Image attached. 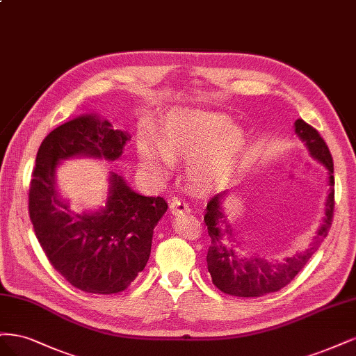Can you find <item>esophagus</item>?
<instances>
[{"instance_id":"1","label":"esophagus","mask_w":356,"mask_h":356,"mask_svg":"<svg viewBox=\"0 0 356 356\" xmlns=\"http://www.w3.org/2000/svg\"><path fill=\"white\" fill-rule=\"evenodd\" d=\"M170 211L173 214L179 213H188L189 211V205L186 201H183L180 198H171L170 201Z\"/></svg>"}]
</instances>
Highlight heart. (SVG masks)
<instances>
[{"mask_svg":"<svg viewBox=\"0 0 356 356\" xmlns=\"http://www.w3.org/2000/svg\"><path fill=\"white\" fill-rule=\"evenodd\" d=\"M245 136L222 113L177 109L168 115L163 131L154 140L143 136L137 145L140 164L163 177L171 161L188 158L186 175L201 188L220 186L232 176Z\"/></svg>","mask_w":356,"mask_h":356,"instance_id":"obj_1","label":"heart"}]
</instances>
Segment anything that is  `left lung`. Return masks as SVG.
I'll return each instance as SVG.
<instances>
[{
    "label": "left lung",
    "instance_id": "obj_1",
    "mask_svg": "<svg viewBox=\"0 0 356 356\" xmlns=\"http://www.w3.org/2000/svg\"><path fill=\"white\" fill-rule=\"evenodd\" d=\"M294 131L300 137L302 142H305L311 155L328 170V195L323 223L318 229L314 243L302 253L282 260H269L260 257L259 254L245 256L241 253L234 229L225 222L222 201L227 192L225 191L214 195L209 201L204 216V222L207 225L210 235L207 266L213 284L226 294L238 297H260L263 294L281 290L303 269L330 231L332 211H334V176H332L334 164H332L330 149L319 133L303 120H297L294 122Z\"/></svg>",
    "mask_w": 356,
    "mask_h": 356
}]
</instances>
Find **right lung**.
Listing matches in <instances>:
<instances>
[{
	"label": "right lung",
	"instance_id": "obj_1",
	"mask_svg": "<svg viewBox=\"0 0 356 356\" xmlns=\"http://www.w3.org/2000/svg\"><path fill=\"white\" fill-rule=\"evenodd\" d=\"M130 134L87 113L54 129L42 140L29 186V217L51 266L76 289L113 294L127 289L149 260L154 227L167 211L161 197H143L117 173L109 176L106 204L71 211L56 186L62 159L90 156L115 161Z\"/></svg>",
	"mask_w": 356,
	"mask_h": 356
}]
</instances>
